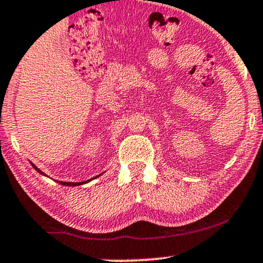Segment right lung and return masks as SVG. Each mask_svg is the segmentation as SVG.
Wrapping results in <instances>:
<instances>
[{
  "instance_id": "1",
  "label": "right lung",
  "mask_w": 263,
  "mask_h": 263,
  "mask_svg": "<svg viewBox=\"0 0 263 263\" xmlns=\"http://www.w3.org/2000/svg\"><path fill=\"white\" fill-rule=\"evenodd\" d=\"M31 163V161H30ZM31 165H32V167L34 168L35 171L37 172H39V174L41 175H43V176H45V177H49V176H46L44 172H43L42 170H39V168L35 166V165L33 164V163H31ZM103 174H100V175H98V176H96V177H93V178H89V179H87V181H84V182H62V181H57V183H60V184H62V185H67V186H78V185H82V184H86V183H88V182H91V181H93V179H96V178H98L99 176H102Z\"/></svg>"
}]
</instances>
